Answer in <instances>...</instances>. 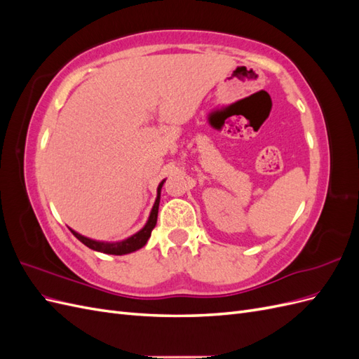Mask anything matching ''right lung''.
I'll use <instances>...</instances> for the list:
<instances>
[{
	"mask_svg": "<svg viewBox=\"0 0 359 359\" xmlns=\"http://www.w3.org/2000/svg\"><path fill=\"white\" fill-rule=\"evenodd\" d=\"M166 180H163L158 187H157V198H156V202L153 205V210H151L149 212V217H148V222L145 223V226L140 229L139 232H136L135 235L126 238V240L123 241H116V243H106V241H95V240H91V238H86L81 233H78L76 231L70 229L72 233L78 238V240L85 244L86 247H90L91 250H95V252H100V253H106V255H115V256H123V255H128V253H133L136 252V250L142 248L151 236V232H153V229L157 224V214H158V203H160V191H161V187L163 184H165Z\"/></svg>",
	"mask_w": 359,
	"mask_h": 359,
	"instance_id": "1",
	"label": "right lung"
}]
</instances>
